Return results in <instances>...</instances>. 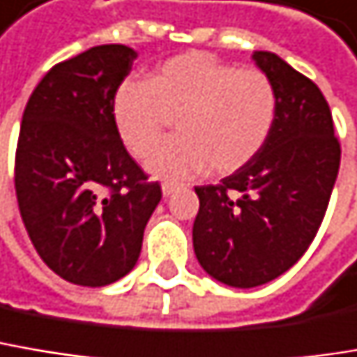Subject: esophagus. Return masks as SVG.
Listing matches in <instances>:
<instances>
[{
  "instance_id": "obj_1",
  "label": "esophagus",
  "mask_w": 357,
  "mask_h": 357,
  "mask_svg": "<svg viewBox=\"0 0 357 357\" xmlns=\"http://www.w3.org/2000/svg\"><path fill=\"white\" fill-rule=\"evenodd\" d=\"M176 190H178V183H169V181H167V183H163V185H161V192H163V196H165V198H169Z\"/></svg>"
}]
</instances>
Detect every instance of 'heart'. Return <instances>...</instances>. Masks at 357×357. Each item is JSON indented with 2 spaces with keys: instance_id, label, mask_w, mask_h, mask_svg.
Listing matches in <instances>:
<instances>
[{
  "instance_id": "1",
  "label": "heart",
  "mask_w": 357,
  "mask_h": 357,
  "mask_svg": "<svg viewBox=\"0 0 357 357\" xmlns=\"http://www.w3.org/2000/svg\"><path fill=\"white\" fill-rule=\"evenodd\" d=\"M118 137L145 157L178 118L181 137L159 146L146 161L157 178H183L212 167L218 176L239 172L270 139L275 91L266 73L235 69L211 52L178 54L149 82L126 79L112 102Z\"/></svg>"
}]
</instances>
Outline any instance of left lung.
I'll return each instance as SVG.
<instances>
[{
  "mask_svg": "<svg viewBox=\"0 0 357 357\" xmlns=\"http://www.w3.org/2000/svg\"><path fill=\"white\" fill-rule=\"evenodd\" d=\"M255 65L275 91L268 143L239 172L198 185L194 253L214 280L255 288L290 270L312 243L327 211L341 149L321 89L268 50Z\"/></svg>",
  "mask_w": 357,
  "mask_h": 357,
  "instance_id": "8db88e82",
  "label": "left lung"
}]
</instances>
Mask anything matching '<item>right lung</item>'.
<instances>
[{
  "mask_svg": "<svg viewBox=\"0 0 357 357\" xmlns=\"http://www.w3.org/2000/svg\"><path fill=\"white\" fill-rule=\"evenodd\" d=\"M135 59L130 47L102 45L54 65L22 116L20 214L43 261L77 286H108L137 266L161 200L114 124V93Z\"/></svg>",
  "mask_w": 357,
  "mask_h": 357,
  "instance_id": "right-lung-1",
  "label": "right lung"
}]
</instances>
